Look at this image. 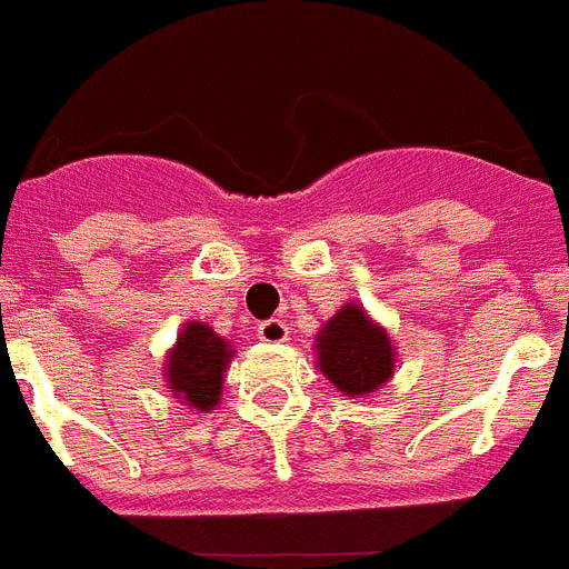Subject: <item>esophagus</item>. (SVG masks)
Listing matches in <instances>:
<instances>
[{
	"instance_id": "1",
	"label": "esophagus",
	"mask_w": 569,
	"mask_h": 569,
	"mask_svg": "<svg viewBox=\"0 0 569 569\" xmlns=\"http://www.w3.org/2000/svg\"><path fill=\"white\" fill-rule=\"evenodd\" d=\"M256 333H259L261 341H268V345H281V341H288L290 328L284 319H268V321H261Z\"/></svg>"
}]
</instances>
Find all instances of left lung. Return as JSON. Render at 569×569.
<instances>
[{
	"label": "left lung",
	"instance_id": "left-lung-1",
	"mask_svg": "<svg viewBox=\"0 0 569 569\" xmlns=\"http://www.w3.org/2000/svg\"><path fill=\"white\" fill-rule=\"evenodd\" d=\"M316 367L341 396L367 399L396 373V347L361 305L347 301L316 333Z\"/></svg>",
	"mask_w": 569,
	"mask_h": 569
}]
</instances>
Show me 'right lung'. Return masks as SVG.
<instances>
[{
  "label": "right lung",
  "mask_w": 569,
  "mask_h": 569,
  "mask_svg": "<svg viewBox=\"0 0 569 569\" xmlns=\"http://www.w3.org/2000/svg\"><path fill=\"white\" fill-rule=\"evenodd\" d=\"M233 353V345L210 325L184 321V328L176 333V345L164 353L162 376L168 381V393L190 413L216 410Z\"/></svg>",
  "instance_id": "add662e5"
}]
</instances>
